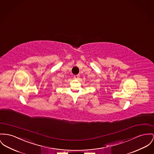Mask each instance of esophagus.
<instances>
[{"mask_svg":"<svg viewBox=\"0 0 154 154\" xmlns=\"http://www.w3.org/2000/svg\"><path fill=\"white\" fill-rule=\"evenodd\" d=\"M74 79H78L79 78V75H74Z\"/></svg>","mask_w":154,"mask_h":154,"instance_id":"34e87169","label":"esophagus"}]
</instances>
